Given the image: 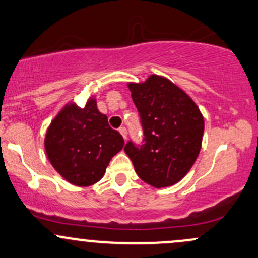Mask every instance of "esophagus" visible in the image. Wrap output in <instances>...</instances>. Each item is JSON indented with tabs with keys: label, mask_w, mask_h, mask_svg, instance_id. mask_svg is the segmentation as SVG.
<instances>
[{
	"label": "esophagus",
	"mask_w": 258,
	"mask_h": 258,
	"mask_svg": "<svg viewBox=\"0 0 258 258\" xmlns=\"http://www.w3.org/2000/svg\"><path fill=\"white\" fill-rule=\"evenodd\" d=\"M118 131H120V134L122 135V137H123L124 140H126V138H127V130L124 128V127H120V128H118Z\"/></svg>",
	"instance_id": "1"
}]
</instances>
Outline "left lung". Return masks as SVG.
<instances>
[{"label": "left lung", "mask_w": 258, "mask_h": 258, "mask_svg": "<svg viewBox=\"0 0 258 258\" xmlns=\"http://www.w3.org/2000/svg\"><path fill=\"white\" fill-rule=\"evenodd\" d=\"M142 123L143 143L130 141L124 152L137 175L154 188H164L185 177L199 156L204 117L185 91L159 75L128 83Z\"/></svg>", "instance_id": "obj_1"}]
</instances>
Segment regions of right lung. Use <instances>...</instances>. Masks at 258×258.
Here are the masks:
<instances>
[{
  "mask_svg": "<svg viewBox=\"0 0 258 258\" xmlns=\"http://www.w3.org/2000/svg\"><path fill=\"white\" fill-rule=\"evenodd\" d=\"M123 145L120 132L111 128L107 116L97 110L94 96L83 108L74 102L65 105L51 121L44 140L54 169L78 186L97 183Z\"/></svg>",
  "mask_w": 258,
  "mask_h": 258,
  "instance_id": "add662e5",
  "label": "right lung"
}]
</instances>
